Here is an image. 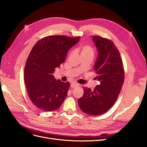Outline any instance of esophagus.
<instances>
[{"label": "esophagus", "instance_id": "esophagus-1", "mask_svg": "<svg viewBox=\"0 0 147 147\" xmlns=\"http://www.w3.org/2000/svg\"><path fill=\"white\" fill-rule=\"evenodd\" d=\"M78 86H79V84H78V83H72V84H71V85H70V86L72 87V88L77 87Z\"/></svg>", "mask_w": 147, "mask_h": 147}]
</instances>
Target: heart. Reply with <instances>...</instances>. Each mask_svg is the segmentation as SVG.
I'll return each instance as SVG.
<instances>
[{
    "label": "heart",
    "mask_w": 147,
    "mask_h": 147,
    "mask_svg": "<svg viewBox=\"0 0 147 147\" xmlns=\"http://www.w3.org/2000/svg\"><path fill=\"white\" fill-rule=\"evenodd\" d=\"M80 50L81 56H93L94 55V50L91 46L90 45H84L80 48Z\"/></svg>",
    "instance_id": "obj_1"
}]
</instances>
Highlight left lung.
<instances>
[{
  "label": "left lung",
  "instance_id": "8db88e82",
  "mask_svg": "<svg viewBox=\"0 0 147 147\" xmlns=\"http://www.w3.org/2000/svg\"><path fill=\"white\" fill-rule=\"evenodd\" d=\"M97 55L94 69L100 82L94 90L84 88L83 96L78 100L80 108L86 114L100 115L116 102L124 83V72L119 52L108 38L92 36Z\"/></svg>",
  "mask_w": 147,
  "mask_h": 147
}]
</instances>
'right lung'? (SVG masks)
I'll return each mask as SVG.
<instances>
[{
  "mask_svg": "<svg viewBox=\"0 0 147 147\" xmlns=\"http://www.w3.org/2000/svg\"><path fill=\"white\" fill-rule=\"evenodd\" d=\"M79 40L80 37L51 35L33 47L25 65L24 82L30 100L41 110H57L67 96L70 83L56 80L53 74Z\"/></svg>",
  "mask_w": 147,
  "mask_h": 147,
  "instance_id": "add662e5",
  "label": "right lung"
}]
</instances>
